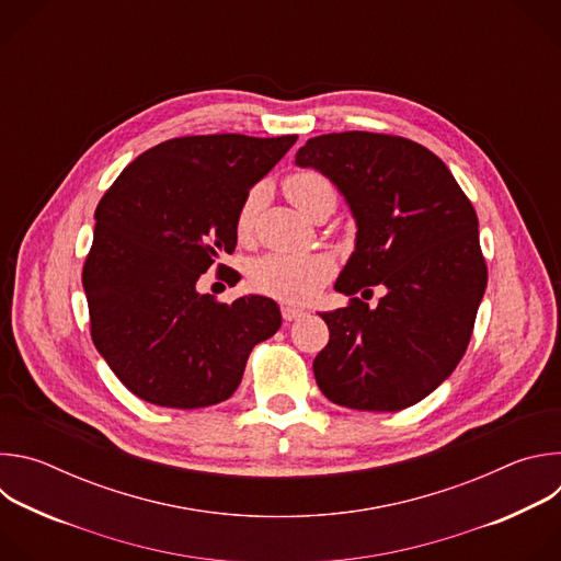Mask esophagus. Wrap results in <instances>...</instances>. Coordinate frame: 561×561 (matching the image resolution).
Instances as JSON below:
<instances>
[{"label": "esophagus", "mask_w": 561, "mask_h": 561, "mask_svg": "<svg viewBox=\"0 0 561 561\" xmlns=\"http://www.w3.org/2000/svg\"><path fill=\"white\" fill-rule=\"evenodd\" d=\"M304 314V310L301 308H295V306H282V317H284V322H295V319H299Z\"/></svg>", "instance_id": "esophagus-1"}]
</instances>
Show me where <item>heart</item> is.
Here are the masks:
<instances>
[{
    "label": "heart",
    "mask_w": 561,
    "mask_h": 561,
    "mask_svg": "<svg viewBox=\"0 0 561 561\" xmlns=\"http://www.w3.org/2000/svg\"><path fill=\"white\" fill-rule=\"evenodd\" d=\"M286 197L308 217H312L322 208H335V186L333 182L319 171L301 169L290 173L284 180ZM264 197L262 186H253L247 197L239 204L234 226L239 234H247L253 226L255 213L260 210ZM333 273V262L327 255H284L268 253L255 260L249 268L251 286L264 295L286 299V301H306L310 299Z\"/></svg>",
    "instance_id": "heart-1"
}]
</instances>
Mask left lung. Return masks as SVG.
<instances>
[{
	"label": "left lung",
	"mask_w": 561,
	"mask_h": 561,
	"mask_svg": "<svg viewBox=\"0 0 561 561\" xmlns=\"http://www.w3.org/2000/svg\"><path fill=\"white\" fill-rule=\"evenodd\" d=\"M297 167L324 173L346 197L357 242L335 290L386 286L377 308L359 297L324 312L331 340L312 362L331 402L402 411L431 394L463 357L489 271L477 213L426 146L346 130L308 139Z\"/></svg>",
	"instance_id": "obj_1"
}]
</instances>
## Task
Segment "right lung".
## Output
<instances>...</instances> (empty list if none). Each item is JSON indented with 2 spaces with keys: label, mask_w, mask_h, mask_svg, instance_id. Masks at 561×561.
Instances as JSON below:
<instances>
[{
  "label": "right lung",
  "mask_w": 561,
  "mask_h": 561,
  "mask_svg": "<svg viewBox=\"0 0 561 561\" xmlns=\"http://www.w3.org/2000/svg\"><path fill=\"white\" fill-rule=\"evenodd\" d=\"M295 141L175 137L141 152L100 199L82 271L91 337L144 402L182 411L224 402L253 346L282 327L273 299L221 304L197 282L234 251L239 204Z\"/></svg>",
  "instance_id": "add662e5"
}]
</instances>
